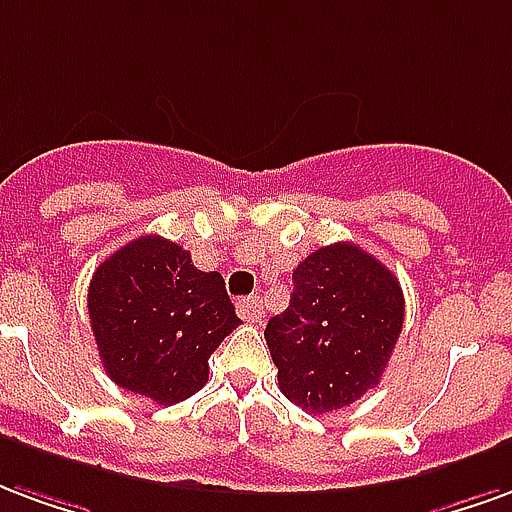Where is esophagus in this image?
Listing matches in <instances>:
<instances>
[{"label": "esophagus", "mask_w": 512, "mask_h": 512, "mask_svg": "<svg viewBox=\"0 0 512 512\" xmlns=\"http://www.w3.org/2000/svg\"><path fill=\"white\" fill-rule=\"evenodd\" d=\"M237 313L242 316V322H261V316H264V311H261V300L259 297H242V300L237 302Z\"/></svg>", "instance_id": "34e87169"}]
</instances>
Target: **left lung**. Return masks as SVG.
<instances>
[{
  "label": "left lung",
  "mask_w": 512,
  "mask_h": 512,
  "mask_svg": "<svg viewBox=\"0 0 512 512\" xmlns=\"http://www.w3.org/2000/svg\"><path fill=\"white\" fill-rule=\"evenodd\" d=\"M292 278L289 308L264 330L278 384L302 412H335L382 379L404 327V292L352 242L313 251Z\"/></svg>",
  "instance_id": "8db88e82"
}]
</instances>
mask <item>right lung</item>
<instances>
[{
    "label": "right lung",
    "mask_w": 512,
    "mask_h": 512,
    "mask_svg": "<svg viewBox=\"0 0 512 512\" xmlns=\"http://www.w3.org/2000/svg\"><path fill=\"white\" fill-rule=\"evenodd\" d=\"M100 363L122 390L171 406L199 393L210 354L240 324L220 272L147 234L100 264L87 294Z\"/></svg>",
    "instance_id": "right-lung-1"
}]
</instances>
